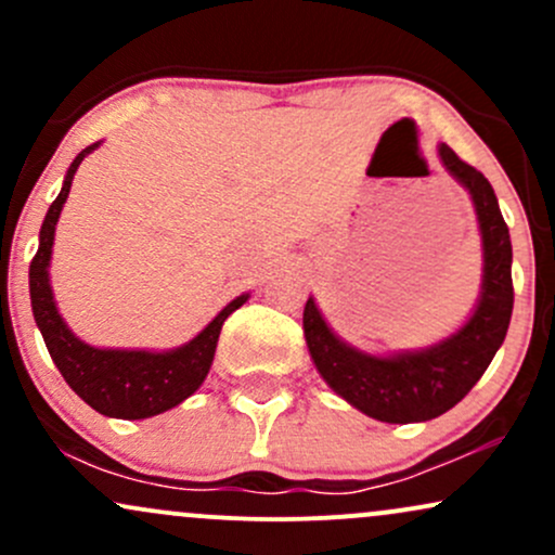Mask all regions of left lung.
<instances>
[{"instance_id":"left-lung-1","label":"left lung","mask_w":555,"mask_h":555,"mask_svg":"<svg viewBox=\"0 0 555 555\" xmlns=\"http://www.w3.org/2000/svg\"><path fill=\"white\" fill-rule=\"evenodd\" d=\"M446 171L469 193L482 240L480 295L454 334L420 349L373 354L344 341L308 297L302 313L305 341L321 378L362 415L380 423H425L467 397L506 339L514 308L512 237L499 197L486 177L438 143Z\"/></svg>"}]
</instances>
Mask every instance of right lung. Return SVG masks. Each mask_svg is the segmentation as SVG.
<instances>
[{
	"label": "right lung",
	"mask_w": 555,
	"mask_h": 555,
	"mask_svg": "<svg viewBox=\"0 0 555 555\" xmlns=\"http://www.w3.org/2000/svg\"><path fill=\"white\" fill-rule=\"evenodd\" d=\"M99 145L101 140L82 149L73 158L60 195L49 206L47 219L38 232V250L28 271L30 308H34L36 326L47 341L54 365L60 367L62 378L88 406H93L95 412L106 417L145 420L182 404L201 388L208 371H211L221 326L234 310L247 302L250 295L245 292V295L234 297L206 328L197 331L193 339L175 349H162V352H156V349L93 347V344L75 336L65 318L60 315V308H56L49 266H52L56 221H60L62 208L67 203L75 171H78L82 158L93 154Z\"/></svg>",
	"instance_id": "right-lung-1"
}]
</instances>
